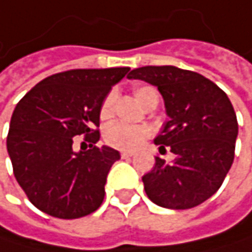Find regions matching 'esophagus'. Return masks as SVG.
I'll list each match as a JSON object with an SVG mask.
<instances>
[{"instance_id": "1", "label": "esophagus", "mask_w": 252, "mask_h": 252, "mask_svg": "<svg viewBox=\"0 0 252 252\" xmlns=\"http://www.w3.org/2000/svg\"><path fill=\"white\" fill-rule=\"evenodd\" d=\"M133 155H134L133 152H127V151L121 152V157H122V158H130V157H133Z\"/></svg>"}]
</instances>
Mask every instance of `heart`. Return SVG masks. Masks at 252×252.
<instances>
[{"label":"heart","mask_w":252,"mask_h":252,"mask_svg":"<svg viewBox=\"0 0 252 252\" xmlns=\"http://www.w3.org/2000/svg\"><path fill=\"white\" fill-rule=\"evenodd\" d=\"M134 98L143 106L151 107L154 103H158V93L151 85H137L133 88ZM116 103V91L112 89L106 94L100 106V118L109 119L113 115ZM152 136V128L149 125H125L121 122L110 124L104 130V140L109 146L121 151H136L139 149L149 137Z\"/></svg>","instance_id":"1"}]
</instances>
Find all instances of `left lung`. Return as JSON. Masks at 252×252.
<instances>
[{
  "instance_id": "obj_1",
  "label": "left lung",
  "mask_w": 252,
  "mask_h": 252,
  "mask_svg": "<svg viewBox=\"0 0 252 252\" xmlns=\"http://www.w3.org/2000/svg\"><path fill=\"white\" fill-rule=\"evenodd\" d=\"M128 79L157 86L170 118L154 142L175 159L155 157L142 178L146 195L167 209L199 206L220 189L235 159L238 119L227 94L205 76L173 65L140 67Z\"/></svg>"
}]
</instances>
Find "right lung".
<instances>
[{"mask_svg": "<svg viewBox=\"0 0 252 252\" xmlns=\"http://www.w3.org/2000/svg\"><path fill=\"white\" fill-rule=\"evenodd\" d=\"M128 67L77 68L52 74L17 103L7 136L14 178L41 212L74 220L95 212L119 152L98 148L100 106ZM90 149L76 153L72 137Z\"/></svg>", "mask_w": 252, "mask_h": 252, "instance_id": "right-lung-1", "label": "right lung"}]
</instances>
